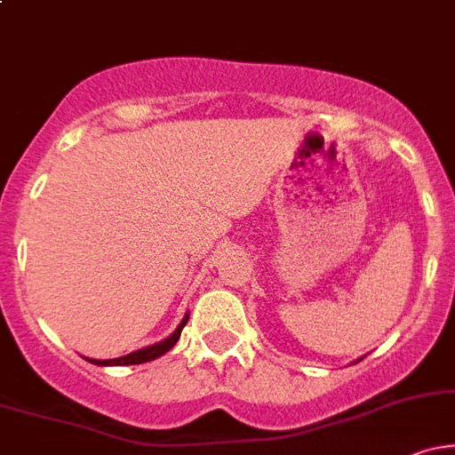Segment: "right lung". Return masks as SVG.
I'll list each match as a JSON object with an SVG mask.
<instances>
[{
	"mask_svg": "<svg viewBox=\"0 0 455 455\" xmlns=\"http://www.w3.org/2000/svg\"><path fill=\"white\" fill-rule=\"evenodd\" d=\"M188 316L190 315H186L184 318H181L180 325H177L175 331L171 333L166 340L154 344V347H145V348H140V351L124 355V357H117V359H87V362L96 363V365H137V363H145V362H154L156 357H162V355L175 347V342L180 340V336H181V329L186 327Z\"/></svg>",
	"mask_w": 455,
	"mask_h": 455,
	"instance_id": "add662e5",
	"label": "right lung"
}]
</instances>
